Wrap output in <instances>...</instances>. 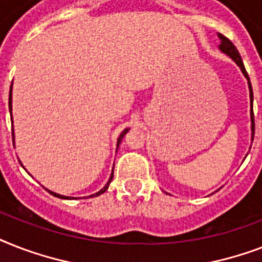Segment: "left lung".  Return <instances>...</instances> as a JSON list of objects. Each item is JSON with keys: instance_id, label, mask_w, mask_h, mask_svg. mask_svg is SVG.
Masks as SVG:
<instances>
[{"instance_id": "1", "label": "left lung", "mask_w": 262, "mask_h": 262, "mask_svg": "<svg viewBox=\"0 0 262 262\" xmlns=\"http://www.w3.org/2000/svg\"><path fill=\"white\" fill-rule=\"evenodd\" d=\"M219 35L220 38V46L219 49L222 51H223L224 54H227L230 58L234 61V62L238 65V67L241 68V71H242V73L245 75V77L248 79V83H249V91H250V102H253V90H252V84H250V79H249L248 76V72H246V69H245V65H244V61H242V58H241V54L239 51L236 50V47L232 45V42L228 38H226L224 35L222 34H217ZM250 118H252V140L253 137H254V114H253V104H252V113H250Z\"/></svg>"}]
</instances>
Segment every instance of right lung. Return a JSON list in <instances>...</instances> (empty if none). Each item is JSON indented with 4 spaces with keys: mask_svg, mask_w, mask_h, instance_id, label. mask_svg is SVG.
I'll return each mask as SVG.
<instances>
[{
    "mask_svg": "<svg viewBox=\"0 0 262 262\" xmlns=\"http://www.w3.org/2000/svg\"><path fill=\"white\" fill-rule=\"evenodd\" d=\"M9 110H10V121H12V123H13V118H12V85H10V91H9ZM127 130H129V129H125V130H123L122 133H121V135H119L118 141H117V145H119V143H121V141H122L123 136L126 135ZM12 136H14V135H13V130H12ZM113 175H114V172H111V177H110V179H108V182L106 183V186L103 187L102 190H99L98 193H95V194L91 195V197H96V195H100V194H102V193H104V191H106L107 189H108V185H110L111 179H113ZM46 190H47V189H46ZM47 191H49V193H50V194L55 195V197H58V199H67V200L69 199V197H67V195L57 194V193H54V191H51V190H47Z\"/></svg>",
    "mask_w": 262,
    "mask_h": 262,
    "instance_id": "add662e5",
    "label": "right lung"
}]
</instances>
